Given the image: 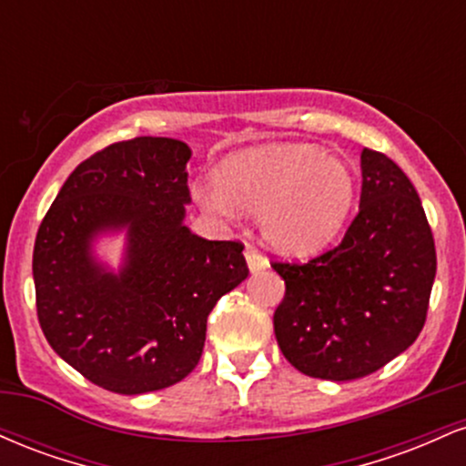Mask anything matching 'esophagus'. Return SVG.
<instances>
[{
  "mask_svg": "<svg viewBox=\"0 0 466 466\" xmlns=\"http://www.w3.org/2000/svg\"><path fill=\"white\" fill-rule=\"evenodd\" d=\"M245 260H248V267H249L251 274H254V271L265 269V267L269 265L263 258V254H260V251L256 249V248H251V245H248V248H245Z\"/></svg>",
  "mask_w": 466,
  "mask_h": 466,
  "instance_id": "34e87169",
  "label": "esophagus"
}]
</instances>
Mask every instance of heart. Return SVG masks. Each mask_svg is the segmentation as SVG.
I'll return each instance as SVG.
<instances>
[{
  "mask_svg": "<svg viewBox=\"0 0 466 466\" xmlns=\"http://www.w3.org/2000/svg\"><path fill=\"white\" fill-rule=\"evenodd\" d=\"M357 197L344 159L311 144H274L229 155L215 170L210 210L256 215L260 238L289 256L324 249L344 228Z\"/></svg>",
  "mask_w": 466,
  "mask_h": 466,
  "instance_id": "heart-1",
  "label": "heart"
}]
</instances>
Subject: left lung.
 I'll list each match as a JSON object with an SVG mask.
<instances>
[{
  "label": "left lung",
  "mask_w": 466,
  "mask_h": 466,
  "mask_svg": "<svg viewBox=\"0 0 466 466\" xmlns=\"http://www.w3.org/2000/svg\"><path fill=\"white\" fill-rule=\"evenodd\" d=\"M271 267L287 287L274 313L282 355L309 377L350 381L416 341L434 287L436 248L408 175L363 148L360 215L341 245L304 265Z\"/></svg>",
  "instance_id": "left-lung-1"
}]
</instances>
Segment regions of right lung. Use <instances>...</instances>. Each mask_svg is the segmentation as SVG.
<instances>
[{
    "instance_id": "1",
    "label": "right lung",
    "mask_w": 466,
    "mask_h": 466,
    "mask_svg": "<svg viewBox=\"0 0 466 466\" xmlns=\"http://www.w3.org/2000/svg\"><path fill=\"white\" fill-rule=\"evenodd\" d=\"M190 147L136 137L74 168L41 221L32 254L36 315L47 344L96 386L164 390L195 370L218 298L249 274L243 245L186 226ZM126 237L117 270L95 254Z\"/></svg>"
}]
</instances>
